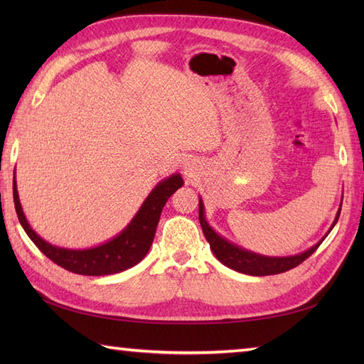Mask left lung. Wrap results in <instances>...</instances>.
<instances>
[{
	"label": "left lung",
	"mask_w": 364,
	"mask_h": 364,
	"mask_svg": "<svg viewBox=\"0 0 364 364\" xmlns=\"http://www.w3.org/2000/svg\"><path fill=\"white\" fill-rule=\"evenodd\" d=\"M339 213H341V205H339L336 218H335L333 223H331L330 230L327 231V235L336 225ZM198 220H200V225H202L206 241L210 242L214 257L218 258L222 264H225L227 267L236 270V272H241L245 275H253V277L275 275V274L286 272V270H289V269H294L296 266H299L300 262H304L308 257H311V255L316 252V249H318V247L322 244L323 239L327 237V235H326L318 244H314L308 250L297 253V255H289V257H266V255H259V253H255L252 250H247V249H244V247H239L231 241H228V239L220 236L206 220L205 205H203L202 197H200V200H198Z\"/></svg>",
	"instance_id": "8db88e82"
}]
</instances>
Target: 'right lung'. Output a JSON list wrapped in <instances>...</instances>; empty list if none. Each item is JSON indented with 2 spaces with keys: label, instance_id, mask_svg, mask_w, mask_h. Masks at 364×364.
Instances as JSON below:
<instances>
[{
  "label": "right lung",
  "instance_id": "obj_1",
  "mask_svg": "<svg viewBox=\"0 0 364 364\" xmlns=\"http://www.w3.org/2000/svg\"><path fill=\"white\" fill-rule=\"evenodd\" d=\"M183 184L184 181L181 173H173L161 180L146 196L134 218L119 235H115L103 244L89 247V249H65V247L46 242L45 239L38 236L31 228L26 215L23 213L15 175L14 203L23 230L26 231L31 241L45 257H48L58 266L70 270L73 274L103 277L123 272V270L131 269L145 258L151 247L154 233H156L162 208H164L168 197L173 196L175 191L180 189Z\"/></svg>",
  "mask_w": 364,
  "mask_h": 364
}]
</instances>
